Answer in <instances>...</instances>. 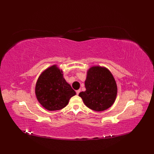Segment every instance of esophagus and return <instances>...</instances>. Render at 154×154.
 Here are the masks:
<instances>
[{"instance_id":"34e87169","label":"esophagus","mask_w":154,"mask_h":154,"mask_svg":"<svg viewBox=\"0 0 154 154\" xmlns=\"http://www.w3.org/2000/svg\"><path fill=\"white\" fill-rule=\"evenodd\" d=\"M80 92H81V89H79V90H77V91H76V93H77V94H79Z\"/></svg>"}]
</instances>
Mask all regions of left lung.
<instances>
[{"label":"left lung","instance_id":"left-lung-1","mask_svg":"<svg viewBox=\"0 0 154 154\" xmlns=\"http://www.w3.org/2000/svg\"><path fill=\"white\" fill-rule=\"evenodd\" d=\"M85 91L79 94L84 104L90 109L104 111L112 106L116 99L118 88L116 81L105 67H91L87 71L85 81Z\"/></svg>","mask_w":154,"mask_h":154}]
</instances>
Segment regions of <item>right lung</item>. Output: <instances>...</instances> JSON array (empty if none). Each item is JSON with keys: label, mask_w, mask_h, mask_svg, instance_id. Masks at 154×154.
<instances>
[{"label": "right lung", "mask_w": 154, "mask_h": 154, "mask_svg": "<svg viewBox=\"0 0 154 154\" xmlns=\"http://www.w3.org/2000/svg\"><path fill=\"white\" fill-rule=\"evenodd\" d=\"M35 94L44 109L54 111L66 106L76 93L64 79L62 69L57 65H53L45 69L39 76Z\"/></svg>", "instance_id": "1"}]
</instances>
